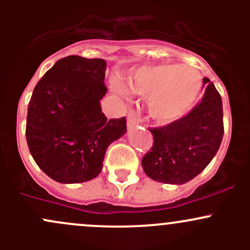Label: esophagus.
<instances>
[{
  "instance_id": "1",
  "label": "esophagus",
  "mask_w": 250,
  "mask_h": 250,
  "mask_svg": "<svg viewBox=\"0 0 250 250\" xmlns=\"http://www.w3.org/2000/svg\"><path fill=\"white\" fill-rule=\"evenodd\" d=\"M127 123L128 127H134V125H138L140 123V118L138 116V113L135 111L130 110L127 115Z\"/></svg>"
}]
</instances>
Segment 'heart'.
<instances>
[{
    "mask_svg": "<svg viewBox=\"0 0 250 250\" xmlns=\"http://www.w3.org/2000/svg\"><path fill=\"white\" fill-rule=\"evenodd\" d=\"M201 87L202 76L188 65L144 66L129 80L133 93L148 97V112L160 123H170L183 117L197 100ZM113 89L127 97V90L120 83H116Z\"/></svg>",
    "mask_w": 250,
    "mask_h": 250,
    "instance_id": "b5f03b06",
    "label": "heart"
}]
</instances>
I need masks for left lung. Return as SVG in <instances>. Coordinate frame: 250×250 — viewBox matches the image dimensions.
<instances>
[{
	"mask_svg": "<svg viewBox=\"0 0 250 250\" xmlns=\"http://www.w3.org/2000/svg\"><path fill=\"white\" fill-rule=\"evenodd\" d=\"M204 95L186 116L153 128V146L143 157L144 172L158 183L181 185L210 163L224 135L223 102L215 85L203 78Z\"/></svg>",
	"mask_w": 250,
	"mask_h": 250,
	"instance_id": "obj_1",
	"label": "left lung"
}]
</instances>
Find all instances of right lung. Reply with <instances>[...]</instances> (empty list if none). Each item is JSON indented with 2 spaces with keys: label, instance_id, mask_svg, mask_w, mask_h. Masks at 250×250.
Segmentation results:
<instances>
[{
  "label": "right lung",
  "instance_id": "add662e5",
  "mask_svg": "<svg viewBox=\"0 0 250 250\" xmlns=\"http://www.w3.org/2000/svg\"><path fill=\"white\" fill-rule=\"evenodd\" d=\"M106 62L69 55L58 60L35 87L27 107L31 156L53 180L78 184L97 178L112 141L127 132L125 118L107 120Z\"/></svg>",
  "mask_w": 250,
  "mask_h": 250
}]
</instances>
